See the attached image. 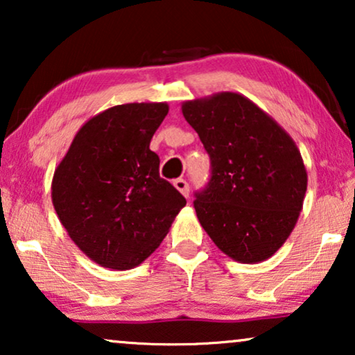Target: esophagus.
Returning a JSON list of instances; mask_svg holds the SVG:
<instances>
[{
  "label": "esophagus",
  "mask_w": 355,
  "mask_h": 355,
  "mask_svg": "<svg viewBox=\"0 0 355 355\" xmlns=\"http://www.w3.org/2000/svg\"><path fill=\"white\" fill-rule=\"evenodd\" d=\"M174 187H176L184 197H189V184L186 182V179H176V181H174Z\"/></svg>",
  "instance_id": "esophagus-1"
}]
</instances>
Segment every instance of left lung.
Segmentation results:
<instances>
[{"label": "left lung", "mask_w": 355, "mask_h": 355, "mask_svg": "<svg viewBox=\"0 0 355 355\" xmlns=\"http://www.w3.org/2000/svg\"><path fill=\"white\" fill-rule=\"evenodd\" d=\"M181 110L211 159L210 182L193 202L202 227L232 260H268L302 211L307 169L297 145L236 92L184 101Z\"/></svg>", "instance_id": "obj_1"}]
</instances>
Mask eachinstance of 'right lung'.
I'll list each match as a JSON object with an SVG mask.
<instances>
[{
  "instance_id": "1",
  "label": "right lung",
  "mask_w": 355,
  "mask_h": 355,
  "mask_svg": "<svg viewBox=\"0 0 355 355\" xmlns=\"http://www.w3.org/2000/svg\"><path fill=\"white\" fill-rule=\"evenodd\" d=\"M168 103H125L90 118L55 169L51 200L74 244L95 263L130 270L148 259L186 198L159 178L150 150Z\"/></svg>"
}]
</instances>
